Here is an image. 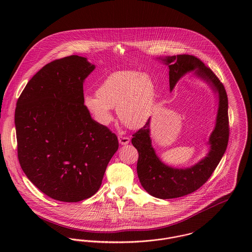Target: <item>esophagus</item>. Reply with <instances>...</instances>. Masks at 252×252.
Returning <instances> with one entry per match:
<instances>
[{
  "label": "esophagus",
  "instance_id": "1",
  "mask_svg": "<svg viewBox=\"0 0 252 252\" xmlns=\"http://www.w3.org/2000/svg\"><path fill=\"white\" fill-rule=\"evenodd\" d=\"M118 141H119V144H121V145H126V144L130 143V138L120 136V137H118Z\"/></svg>",
  "mask_w": 252,
  "mask_h": 252
}]
</instances>
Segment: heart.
I'll list each match as a JSON object with an SVG mask.
<instances>
[{
	"instance_id": "b5f03b06",
	"label": "heart",
	"mask_w": 252,
	"mask_h": 252,
	"mask_svg": "<svg viewBox=\"0 0 252 252\" xmlns=\"http://www.w3.org/2000/svg\"><path fill=\"white\" fill-rule=\"evenodd\" d=\"M155 99L154 80L147 73L131 70L109 74L95 94L84 96L83 104L102 125L113 120L111 110L116 107L120 121L128 128L138 129L150 117Z\"/></svg>"
}]
</instances>
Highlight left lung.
Masks as SVG:
<instances>
[{"label":"left lung","instance_id":"left-lung-1","mask_svg":"<svg viewBox=\"0 0 252 252\" xmlns=\"http://www.w3.org/2000/svg\"><path fill=\"white\" fill-rule=\"evenodd\" d=\"M168 66L170 91L190 72L205 81L217 97L216 125L207 143V155L187 168H175L165 164L156 154L150 138V118L144 127L133 135L132 144L139 152L137 173L144 190L159 199H173L196 191L210 179L224 155L229 140L228 98L223 84L211 69L192 55L159 57Z\"/></svg>","mask_w":252,"mask_h":252}]
</instances>
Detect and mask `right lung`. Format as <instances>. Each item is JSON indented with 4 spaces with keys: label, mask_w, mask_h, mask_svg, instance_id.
<instances>
[{
    "label": "right lung",
    "mask_w": 252,
    "mask_h": 252,
    "mask_svg": "<svg viewBox=\"0 0 252 252\" xmlns=\"http://www.w3.org/2000/svg\"><path fill=\"white\" fill-rule=\"evenodd\" d=\"M94 69L77 55L50 62L30 79L16 104L20 166L35 186L57 201L93 196L118 149L116 135L83 104V83Z\"/></svg>",
    "instance_id": "obj_1"
}]
</instances>
